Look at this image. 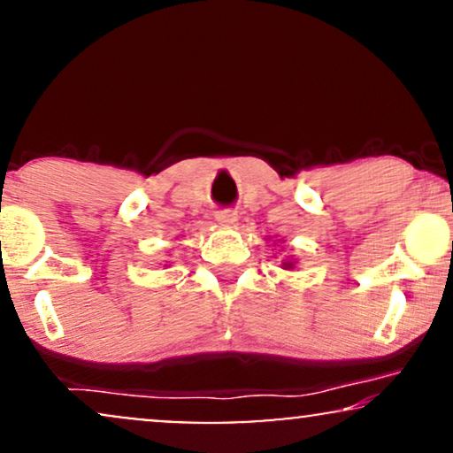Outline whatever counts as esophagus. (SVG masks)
Wrapping results in <instances>:
<instances>
[{
	"instance_id": "1",
	"label": "esophagus",
	"mask_w": 453,
	"mask_h": 453,
	"mask_svg": "<svg viewBox=\"0 0 453 453\" xmlns=\"http://www.w3.org/2000/svg\"><path fill=\"white\" fill-rule=\"evenodd\" d=\"M216 220H218V225L231 226V225H235L237 214L233 210H220V211H216Z\"/></svg>"
}]
</instances>
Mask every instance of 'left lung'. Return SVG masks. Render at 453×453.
Returning <instances> with one entry per match:
<instances>
[{"mask_svg":"<svg viewBox=\"0 0 453 453\" xmlns=\"http://www.w3.org/2000/svg\"><path fill=\"white\" fill-rule=\"evenodd\" d=\"M281 267H284V269H292V267H295V265H292V260H286V263H281Z\"/></svg>","mask_w":453,"mask_h":453,"instance_id":"1","label":"left lung"}]
</instances>
